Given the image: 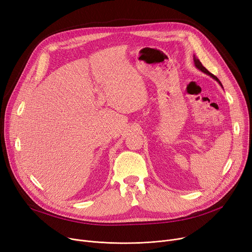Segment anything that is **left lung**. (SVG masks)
<instances>
[{
	"mask_svg": "<svg viewBox=\"0 0 252 252\" xmlns=\"http://www.w3.org/2000/svg\"><path fill=\"white\" fill-rule=\"evenodd\" d=\"M193 59H194V64H195V66H196V68H198V69H199V70H201L202 72H204V73H206V74L210 75V76L213 77L214 79H216V81H217V82H218V83H219V84L221 86V88H222V85H221V83L220 82V79H219V78H218L216 75H214L213 73H210V72H209V71H208V70H207V69L204 67V66L201 64V62L199 61V59H197L195 56H194V58H193Z\"/></svg>",
	"mask_w": 252,
	"mask_h": 252,
	"instance_id": "obj_1",
	"label": "left lung"
}]
</instances>
